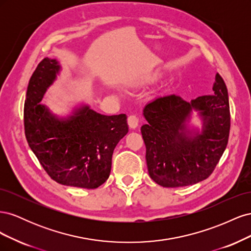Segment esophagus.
<instances>
[{
	"instance_id": "obj_1",
	"label": "esophagus",
	"mask_w": 251,
	"mask_h": 251,
	"mask_svg": "<svg viewBox=\"0 0 251 251\" xmlns=\"http://www.w3.org/2000/svg\"><path fill=\"white\" fill-rule=\"evenodd\" d=\"M138 124H139V120H138L137 116L131 115L127 117V125L131 128H136L138 126Z\"/></svg>"
}]
</instances>
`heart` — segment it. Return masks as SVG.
<instances>
[{"label":"heart","instance_id":"1","mask_svg":"<svg viewBox=\"0 0 251 251\" xmlns=\"http://www.w3.org/2000/svg\"><path fill=\"white\" fill-rule=\"evenodd\" d=\"M155 76H153V77H150V78H147V81H153V80H155Z\"/></svg>","mask_w":251,"mask_h":251}]
</instances>
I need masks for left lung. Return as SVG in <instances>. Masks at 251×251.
<instances>
[{
    "label": "left lung",
    "instance_id": "1",
    "mask_svg": "<svg viewBox=\"0 0 251 251\" xmlns=\"http://www.w3.org/2000/svg\"><path fill=\"white\" fill-rule=\"evenodd\" d=\"M214 95L191 102L175 94L158 97L143 110L148 125L141 126L150 177L163 187L198 183L214 172L226 149L230 130L227 88L217 73ZM193 109L203 119L201 133L188 130Z\"/></svg>",
    "mask_w": 251,
    "mask_h": 251
}]
</instances>
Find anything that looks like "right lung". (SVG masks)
Returning a JSON list of instances; mask_svg holds the SVG:
<instances>
[{"label": "right lung", "instance_id": "obj_1", "mask_svg": "<svg viewBox=\"0 0 251 251\" xmlns=\"http://www.w3.org/2000/svg\"><path fill=\"white\" fill-rule=\"evenodd\" d=\"M59 69L56 59L46 57L29 80L24 105L26 139L57 183L97 188L109 178L114 149L128 132L126 115H101L88 105L68 118L52 115L40 102Z\"/></svg>", "mask_w": 251, "mask_h": 251}]
</instances>
